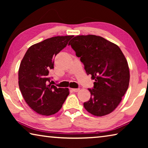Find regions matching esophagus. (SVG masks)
<instances>
[{
    "label": "esophagus",
    "instance_id": "1",
    "mask_svg": "<svg viewBox=\"0 0 148 148\" xmlns=\"http://www.w3.org/2000/svg\"><path fill=\"white\" fill-rule=\"evenodd\" d=\"M72 91L73 92H78L79 91V89L77 88V89H72Z\"/></svg>",
    "mask_w": 148,
    "mask_h": 148
}]
</instances>
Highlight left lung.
I'll return each instance as SVG.
<instances>
[{"label":"left lung","mask_w":148,"mask_h":148,"mask_svg":"<svg viewBox=\"0 0 148 148\" xmlns=\"http://www.w3.org/2000/svg\"><path fill=\"white\" fill-rule=\"evenodd\" d=\"M83 62L87 75L95 79L89 89L91 98L84 103L90 114L103 116L114 111L129 87L130 72L127 59L118 46L96 35H79L71 43Z\"/></svg>","instance_id":"left-lung-1"}]
</instances>
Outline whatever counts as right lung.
<instances>
[{
    "mask_svg": "<svg viewBox=\"0 0 148 148\" xmlns=\"http://www.w3.org/2000/svg\"><path fill=\"white\" fill-rule=\"evenodd\" d=\"M72 37L55 36L32 45L20 63V91L29 107L42 116L57 113L69 95L68 88H57L51 84L49 72L54 68V57Z\"/></svg>",
    "mask_w": 148,
    "mask_h": 148,
    "instance_id": "1",
    "label": "right lung"
}]
</instances>
